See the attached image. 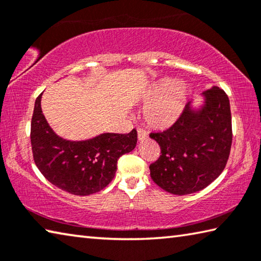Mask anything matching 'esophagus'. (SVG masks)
<instances>
[{
  "mask_svg": "<svg viewBox=\"0 0 261 261\" xmlns=\"http://www.w3.org/2000/svg\"><path fill=\"white\" fill-rule=\"evenodd\" d=\"M137 132H138V140L139 141H143V140L148 138L146 132H145L143 129H140V127H138V129H137Z\"/></svg>",
  "mask_w": 261,
  "mask_h": 261,
  "instance_id": "34e87169",
  "label": "esophagus"
}]
</instances>
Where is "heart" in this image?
Returning a JSON list of instances; mask_svg holds the SVG:
<instances>
[{"label":"heart","instance_id":"1","mask_svg":"<svg viewBox=\"0 0 261 261\" xmlns=\"http://www.w3.org/2000/svg\"><path fill=\"white\" fill-rule=\"evenodd\" d=\"M189 100V87L175 78H162L153 84L141 96L143 117L153 129L166 130L182 116Z\"/></svg>","mask_w":261,"mask_h":261}]
</instances>
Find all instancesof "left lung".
Segmentation results:
<instances>
[{
	"mask_svg": "<svg viewBox=\"0 0 261 261\" xmlns=\"http://www.w3.org/2000/svg\"><path fill=\"white\" fill-rule=\"evenodd\" d=\"M202 102H189L169 129L151 134L161 155L149 166L154 183L165 191L183 196L194 193L222 173L230 153L232 132L230 103L218 86L201 94Z\"/></svg>",
	"mask_w": 261,
	"mask_h": 261,
	"instance_id": "obj_1",
	"label": "left lung"
}]
</instances>
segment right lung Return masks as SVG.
Returning <instances> with one entry per match:
<instances>
[{
	"label": "right lung",
	"mask_w": 261,
	"mask_h": 261,
	"mask_svg": "<svg viewBox=\"0 0 261 261\" xmlns=\"http://www.w3.org/2000/svg\"><path fill=\"white\" fill-rule=\"evenodd\" d=\"M41 96L34 103L31 144L34 162L45 177L63 191L76 196L99 192L112 182L117 160L135 149L137 131L101 134L86 140H68L55 134L41 109Z\"/></svg>",
	"instance_id": "obj_1"
}]
</instances>
